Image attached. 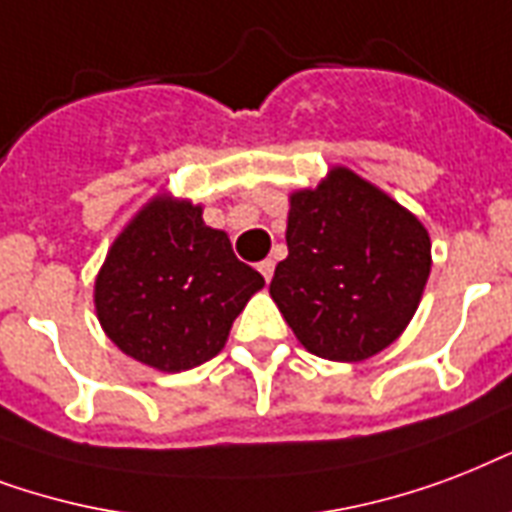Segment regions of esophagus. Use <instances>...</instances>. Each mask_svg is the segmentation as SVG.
<instances>
[{
  "instance_id": "1",
  "label": "esophagus",
  "mask_w": 512,
  "mask_h": 512,
  "mask_svg": "<svg viewBox=\"0 0 512 512\" xmlns=\"http://www.w3.org/2000/svg\"><path fill=\"white\" fill-rule=\"evenodd\" d=\"M259 272H261V275H264V280H267V283H269V280H272V275H275V261H272V259L261 261Z\"/></svg>"
}]
</instances>
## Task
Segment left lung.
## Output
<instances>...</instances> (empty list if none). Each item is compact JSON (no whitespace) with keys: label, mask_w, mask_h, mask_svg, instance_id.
Wrapping results in <instances>:
<instances>
[{"label":"left lung","mask_w":512,"mask_h":512,"mask_svg":"<svg viewBox=\"0 0 512 512\" xmlns=\"http://www.w3.org/2000/svg\"><path fill=\"white\" fill-rule=\"evenodd\" d=\"M288 202V256L275 267L269 296L312 355L374 358L406 331L422 301L433 267L425 224L344 165Z\"/></svg>","instance_id":"8db88e82"}]
</instances>
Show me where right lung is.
Returning a JSON list of instances; mask_svg holds the SVG:
<instances>
[{
	"label": "right lung",
	"instance_id": "right-lung-1",
	"mask_svg": "<svg viewBox=\"0 0 512 512\" xmlns=\"http://www.w3.org/2000/svg\"><path fill=\"white\" fill-rule=\"evenodd\" d=\"M264 277L232 251L202 205L154 194L122 227L98 269L93 304L104 334L128 358L178 374L216 358Z\"/></svg>",
	"mask_w": 512,
	"mask_h": 512
}]
</instances>
